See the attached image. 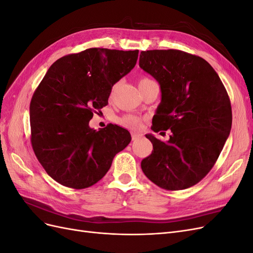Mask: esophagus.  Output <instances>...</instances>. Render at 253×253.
Returning <instances> with one entry per match:
<instances>
[{
  "label": "esophagus",
  "mask_w": 253,
  "mask_h": 253,
  "mask_svg": "<svg viewBox=\"0 0 253 253\" xmlns=\"http://www.w3.org/2000/svg\"><path fill=\"white\" fill-rule=\"evenodd\" d=\"M139 137H140V134H138V133H132V139H133V140L138 139Z\"/></svg>",
  "instance_id": "34e87169"
}]
</instances>
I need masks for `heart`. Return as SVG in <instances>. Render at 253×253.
Masks as SVG:
<instances>
[{
    "mask_svg": "<svg viewBox=\"0 0 253 253\" xmlns=\"http://www.w3.org/2000/svg\"><path fill=\"white\" fill-rule=\"evenodd\" d=\"M150 81H153V80L149 78H142L139 81V84L144 82H150ZM118 122L119 125L131 129H138L141 127V119L139 117L135 116V115H126V116H122L121 118L118 119Z\"/></svg>",
    "mask_w": 253,
    "mask_h": 253,
    "instance_id": "1",
    "label": "heart"
}]
</instances>
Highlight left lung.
I'll return each instance as SVG.
<instances>
[{"label":"left lung","instance_id":"obj_1","mask_svg":"<svg viewBox=\"0 0 253 253\" xmlns=\"http://www.w3.org/2000/svg\"><path fill=\"white\" fill-rule=\"evenodd\" d=\"M139 66L162 91L153 131L172 132L168 141L145 135L153 151L141 162V169L163 189L192 187L212 169L230 134L232 112L227 90L206 60L181 50L141 51Z\"/></svg>","mask_w":253,"mask_h":253}]
</instances>
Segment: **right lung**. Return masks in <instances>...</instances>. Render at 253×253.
<instances>
[{
	"label": "right lung",
	"instance_id": "1",
	"mask_svg": "<svg viewBox=\"0 0 253 253\" xmlns=\"http://www.w3.org/2000/svg\"><path fill=\"white\" fill-rule=\"evenodd\" d=\"M137 58L138 50L88 48L57 60L36 89L29 106L32 145L45 171L62 186L95 185L131 142L124 127L96 131L88 124Z\"/></svg>",
	"mask_w": 253,
	"mask_h": 253
}]
</instances>
